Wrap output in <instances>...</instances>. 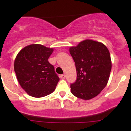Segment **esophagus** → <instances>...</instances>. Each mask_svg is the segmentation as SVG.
I'll list each match as a JSON object with an SVG mask.
<instances>
[{
  "mask_svg": "<svg viewBox=\"0 0 131 131\" xmlns=\"http://www.w3.org/2000/svg\"><path fill=\"white\" fill-rule=\"evenodd\" d=\"M60 78L62 79H65V75L64 74H62V75H60Z\"/></svg>",
  "mask_w": 131,
  "mask_h": 131,
  "instance_id": "34e87169",
  "label": "esophagus"
}]
</instances>
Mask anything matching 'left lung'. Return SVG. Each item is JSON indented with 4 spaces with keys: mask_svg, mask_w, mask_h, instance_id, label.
I'll return each mask as SVG.
<instances>
[{
    "mask_svg": "<svg viewBox=\"0 0 131 131\" xmlns=\"http://www.w3.org/2000/svg\"><path fill=\"white\" fill-rule=\"evenodd\" d=\"M75 63L76 81L70 84L75 96L88 100L96 97L106 87L112 61L107 47L101 42L85 40L70 48Z\"/></svg>",
    "mask_w": 131,
    "mask_h": 131,
    "instance_id": "8db88e82",
    "label": "left lung"
}]
</instances>
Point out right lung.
<instances>
[{
    "instance_id": "obj_1",
    "label": "right lung",
    "mask_w": 131,
    "mask_h": 131,
    "mask_svg": "<svg viewBox=\"0 0 131 131\" xmlns=\"http://www.w3.org/2000/svg\"><path fill=\"white\" fill-rule=\"evenodd\" d=\"M53 49L31 44L19 51L14 61V72L19 84L30 96L41 97L52 93L59 78L48 61Z\"/></svg>"
}]
</instances>
